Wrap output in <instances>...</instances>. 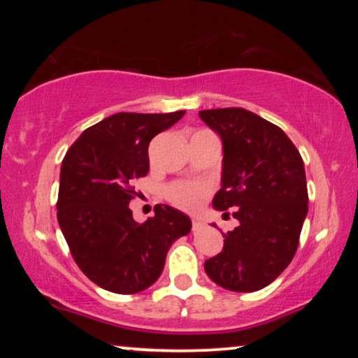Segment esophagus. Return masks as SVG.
I'll use <instances>...</instances> for the list:
<instances>
[{
	"label": "esophagus",
	"mask_w": 358,
	"mask_h": 358,
	"mask_svg": "<svg viewBox=\"0 0 358 358\" xmlns=\"http://www.w3.org/2000/svg\"><path fill=\"white\" fill-rule=\"evenodd\" d=\"M203 228V223L200 220H192V231H200Z\"/></svg>",
	"instance_id": "1"
}]
</instances>
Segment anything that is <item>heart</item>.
<instances>
[{
	"label": "heart",
	"instance_id": "b5f03b06",
	"mask_svg": "<svg viewBox=\"0 0 358 358\" xmlns=\"http://www.w3.org/2000/svg\"><path fill=\"white\" fill-rule=\"evenodd\" d=\"M208 192L210 187L203 182H174L166 190V197L176 207L194 212L202 205V200Z\"/></svg>",
	"mask_w": 358,
	"mask_h": 358
}]
</instances>
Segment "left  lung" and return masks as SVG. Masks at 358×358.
I'll return each instance as SVG.
<instances>
[{
  "mask_svg": "<svg viewBox=\"0 0 358 358\" xmlns=\"http://www.w3.org/2000/svg\"><path fill=\"white\" fill-rule=\"evenodd\" d=\"M199 115L223 141L222 189L212 203L233 208L239 222L205 272L227 290H261L296 252L308 213L305 164L285 131L254 112L227 107Z\"/></svg>",
  "mask_w": 358,
  "mask_h": 358,
  "instance_id": "8db88e82",
  "label": "left lung"
}]
</instances>
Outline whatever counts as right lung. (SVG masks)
<instances>
[{
	"instance_id": "1",
	"label": "right lung",
	"mask_w": 358,
	"mask_h": 358,
	"mask_svg": "<svg viewBox=\"0 0 358 358\" xmlns=\"http://www.w3.org/2000/svg\"><path fill=\"white\" fill-rule=\"evenodd\" d=\"M184 114L119 112L83 131L62 161L58 224L78 267L104 290L151 287L171 244L190 233V218L169 205H156L145 223L129 208L131 184L150 171V141Z\"/></svg>"
}]
</instances>
